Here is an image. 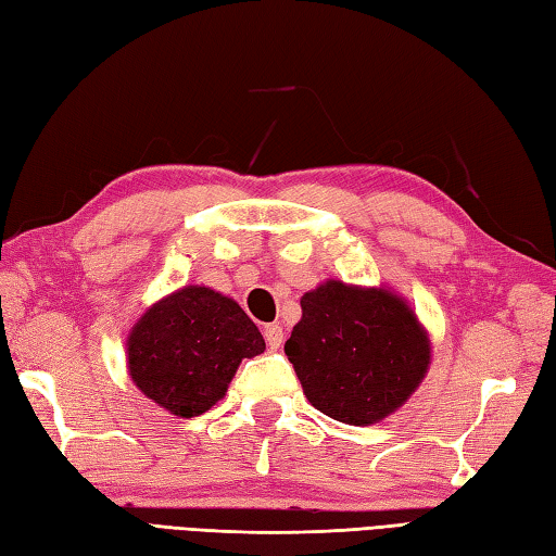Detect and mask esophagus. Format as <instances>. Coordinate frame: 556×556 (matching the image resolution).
Returning <instances> with one entry per match:
<instances>
[{"instance_id": "esophagus-1", "label": "esophagus", "mask_w": 556, "mask_h": 556, "mask_svg": "<svg viewBox=\"0 0 556 556\" xmlns=\"http://www.w3.org/2000/svg\"><path fill=\"white\" fill-rule=\"evenodd\" d=\"M263 334H265V341H267L269 349H279L281 346V339H285V332H281V325H277V323L265 325Z\"/></svg>"}]
</instances>
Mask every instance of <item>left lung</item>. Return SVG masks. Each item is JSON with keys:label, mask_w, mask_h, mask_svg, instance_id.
<instances>
[{"label": "left lung", "mask_w": 556, "mask_h": 556, "mask_svg": "<svg viewBox=\"0 0 556 556\" xmlns=\"http://www.w3.org/2000/svg\"><path fill=\"white\" fill-rule=\"evenodd\" d=\"M301 308L285 351L325 416L346 425L382 420L428 372V337L394 293L327 281L305 293Z\"/></svg>", "instance_id": "left-lung-1"}]
</instances>
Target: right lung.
Segmentation results:
<instances>
[{
    "mask_svg": "<svg viewBox=\"0 0 556 556\" xmlns=\"http://www.w3.org/2000/svg\"><path fill=\"white\" fill-rule=\"evenodd\" d=\"M263 351L265 339L239 303L186 287L140 317L128 339V370L155 404L193 418L224 396L241 358Z\"/></svg>",
    "mask_w": 556,
    "mask_h": 556,
    "instance_id": "obj_1",
    "label": "right lung"
}]
</instances>
